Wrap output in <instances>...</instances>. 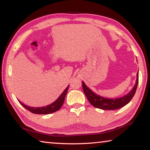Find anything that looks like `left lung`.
Masks as SVG:
<instances>
[{"label": "left lung", "mask_w": 150, "mask_h": 150, "mask_svg": "<svg viewBox=\"0 0 150 150\" xmlns=\"http://www.w3.org/2000/svg\"><path fill=\"white\" fill-rule=\"evenodd\" d=\"M138 71L137 73L136 84L130 93L122 97L118 98H106L96 95L90 88H88L84 82H82V87L84 93L89 103L95 108L103 110H116L125 106L132 100L135 95L136 91L138 84Z\"/></svg>", "instance_id": "1"}]
</instances>
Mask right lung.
Returning <instances> with one entry per match:
<instances>
[{
  "mask_svg": "<svg viewBox=\"0 0 150 150\" xmlns=\"http://www.w3.org/2000/svg\"><path fill=\"white\" fill-rule=\"evenodd\" d=\"M68 88H69V86L65 88L64 91L62 93V95L59 96V97L57 98V99L55 101L54 103H53L51 105H48L47 106H44V107H30L27 105H25L24 104L22 103L20 101L19 103L21 104V105L24 106V107L27 109L28 110H29L31 112L34 114H38V115H47V114H51L53 112H55L59 110L62 107L63 103H64L65 97L66 94L67 93Z\"/></svg>",
  "mask_w": 150,
  "mask_h": 150,
  "instance_id": "obj_1",
  "label": "right lung"
}]
</instances>
